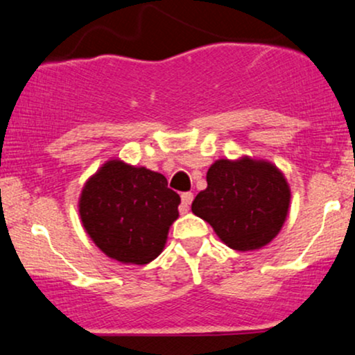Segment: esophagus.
Here are the masks:
<instances>
[{
    "mask_svg": "<svg viewBox=\"0 0 355 355\" xmlns=\"http://www.w3.org/2000/svg\"><path fill=\"white\" fill-rule=\"evenodd\" d=\"M191 200H193V193H191V191H185V193H182V203H180V214H187V211H189Z\"/></svg>",
    "mask_w": 355,
    "mask_h": 355,
    "instance_id": "34e87169",
    "label": "esophagus"
}]
</instances>
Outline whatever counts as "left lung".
<instances>
[{
    "label": "left lung",
    "instance_id": "1",
    "mask_svg": "<svg viewBox=\"0 0 355 355\" xmlns=\"http://www.w3.org/2000/svg\"><path fill=\"white\" fill-rule=\"evenodd\" d=\"M291 207V187L282 170L268 160L243 155L220 158L207 172V189L191 211L209 222L234 250H259L282 230Z\"/></svg>",
    "mask_w": 355,
    "mask_h": 355
}]
</instances>
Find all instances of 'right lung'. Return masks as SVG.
I'll list each match as a JSON object with an SVG mask.
<instances>
[{
	"mask_svg": "<svg viewBox=\"0 0 355 355\" xmlns=\"http://www.w3.org/2000/svg\"><path fill=\"white\" fill-rule=\"evenodd\" d=\"M162 173L146 166L105 162L85 182L78 198L83 229L96 247L121 263L145 266L165 248L178 218L180 197Z\"/></svg>",
	"mask_w": 355,
	"mask_h": 355,
	"instance_id": "obj_1",
	"label": "right lung"
}]
</instances>
